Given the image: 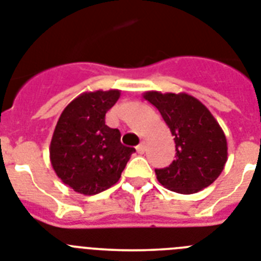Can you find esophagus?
<instances>
[{"label":"esophagus","mask_w":261,"mask_h":261,"mask_svg":"<svg viewBox=\"0 0 261 261\" xmlns=\"http://www.w3.org/2000/svg\"><path fill=\"white\" fill-rule=\"evenodd\" d=\"M137 151L139 152V154H143V152L146 151V143H145V142H141V143L137 146Z\"/></svg>","instance_id":"1"}]
</instances>
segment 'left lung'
Segmentation results:
<instances>
[{"instance_id": "left-lung-1", "label": "left lung", "mask_w": 261, "mask_h": 261, "mask_svg": "<svg viewBox=\"0 0 261 261\" xmlns=\"http://www.w3.org/2000/svg\"><path fill=\"white\" fill-rule=\"evenodd\" d=\"M143 97L161 112L175 142V160L169 167L155 169L161 185L193 194L213 184L226 164L228 145L212 112L185 92L147 91Z\"/></svg>"}]
</instances>
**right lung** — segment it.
I'll use <instances>...</instances> for the list:
<instances>
[{
  "mask_svg": "<svg viewBox=\"0 0 261 261\" xmlns=\"http://www.w3.org/2000/svg\"><path fill=\"white\" fill-rule=\"evenodd\" d=\"M119 96V90L83 92L57 120L50 164L57 177L80 194L94 196L115 185L135 151L122 145L118 128L106 124V112Z\"/></svg>",
  "mask_w": 261,
  "mask_h": 261,
  "instance_id": "obj_1",
  "label": "right lung"
}]
</instances>
